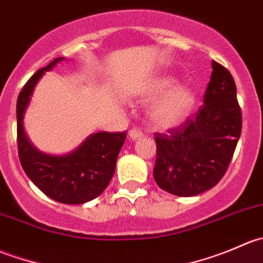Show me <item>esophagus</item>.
I'll return each instance as SVG.
<instances>
[{
    "label": "esophagus",
    "mask_w": 263,
    "mask_h": 263,
    "mask_svg": "<svg viewBox=\"0 0 263 263\" xmlns=\"http://www.w3.org/2000/svg\"><path fill=\"white\" fill-rule=\"evenodd\" d=\"M128 136H129V139L132 140V141H136V140L141 139V137H142V132L139 131V129L134 128V129H131V131L128 132Z\"/></svg>",
    "instance_id": "34e87169"
}]
</instances>
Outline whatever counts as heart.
<instances>
[{
  "instance_id": "heart-1",
  "label": "heart",
  "mask_w": 263,
  "mask_h": 263,
  "mask_svg": "<svg viewBox=\"0 0 263 263\" xmlns=\"http://www.w3.org/2000/svg\"><path fill=\"white\" fill-rule=\"evenodd\" d=\"M178 79L172 73L158 75L146 82L140 91L142 100H154L148 119L158 129L177 128L192 115L196 107V92L187 85H177Z\"/></svg>"
}]
</instances>
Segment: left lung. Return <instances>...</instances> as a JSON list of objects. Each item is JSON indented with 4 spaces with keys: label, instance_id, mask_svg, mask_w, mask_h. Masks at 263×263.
I'll list each match as a JSON object with an SVG mask.
<instances>
[{
    "label": "left lung",
    "instance_id": "obj_1",
    "mask_svg": "<svg viewBox=\"0 0 263 263\" xmlns=\"http://www.w3.org/2000/svg\"><path fill=\"white\" fill-rule=\"evenodd\" d=\"M203 105L168 135L156 134L154 179L161 190L191 197L211 190L227 172L242 132L237 87L229 71L217 62Z\"/></svg>",
    "mask_w": 263,
    "mask_h": 263
}]
</instances>
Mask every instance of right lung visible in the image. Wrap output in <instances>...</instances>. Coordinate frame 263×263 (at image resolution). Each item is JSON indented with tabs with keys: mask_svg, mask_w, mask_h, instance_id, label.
Returning a JSON list of instances; mask_svg holds the SVG:
<instances>
[{
	"mask_svg": "<svg viewBox=\"0 0 263 263\" xmlns=\"http://www.w3.org/2000/svg\"><path fill=\"white\" fill-rule=\"evenodd\" d=\"M65 60V57H58L38 70L18 94V159L29 179L49 198L61 203L80 205L97 198L108 187L115 174L117 158L124 144L126 132H95L75 150L62 155L43 153L31 144L24 128V118L33 92L44 73Z\"/></svg>",
	"mask_w": 263,
	"mask_h": 263,
	"instance_id": "add662e5",
	"label": "right lung"
}]
</instances>
